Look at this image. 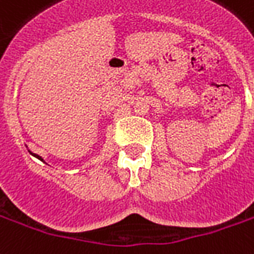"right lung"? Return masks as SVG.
<instances>
[{"instance_id":"obj_1","label":"right lung","mask_w":254,"mask_h":254,"mask_svg":"<svg viewBox=\"0 0 254 254\" xmlns=\"http://www.w3.org/2000/svg\"><path fill=\"white\" fill-rule=\"evenodd\" d=\"M29 153H31L32 156H35V157H37V159H39V160H41V161H44L43 160V157H41V156H39V155H36V153H32L31 151H29Z\"/></svg>"}]
</instances>
